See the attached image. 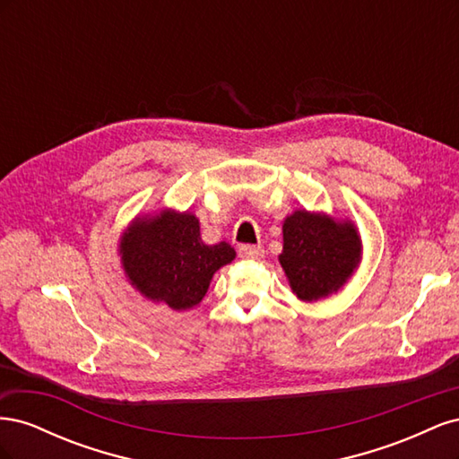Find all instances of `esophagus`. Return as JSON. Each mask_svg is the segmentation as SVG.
<instances>
[{
    "label": "esophagus",
    "instance_id": "34e87169",
    "mask_svg": "<svg viewBox=\"0 0 459 459\" xmlns=\"http://www.w3.org/2000/svg\"><path fill=\"white\" fill-rule=\"evenodd\" d=\"M239 256L243 260H260L264 256V248L260 245H241Z\"/></svg>",
    "mask_w": 459,
    "mask_h": 459
}]
</instances>
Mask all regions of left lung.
I'll use <instances>...</instances> for the list:
<instances>
[{"mask_svg": "<svg viewBox=\"0 0 459 459\" xmlns=\"http://www.w3.org/2000/svg\"><path fill=\"white\" fill-rule=\"evenodd\" d=\"M281 266L302 300L324 299L346 283L359 262V238L351 221L297 211L283 224Z\"/></svg>", "mask_w": 459, "mask_h": 459, "instance_id": "left-lung-1", "label": "left lung"}]
</instances>
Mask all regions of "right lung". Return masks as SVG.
<instances>
[{"label":"right lung","instance_id":"obj_1","mask_svg":"<svg viewBox=\"0 0 459 459\" xmlns=\"http://www.w3.org/2000/svg\"><path fill=\"white\" fill-rule=\"evenodd\" d=\"M120 255L132 285L174 310L199 304L214 272L235 258L226 241L203 243L195 216L169 211L135 220L120 243Z\"/></svg>","mask_w":459,"mask_h":459}]
</instances>
